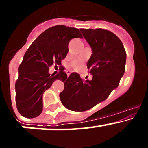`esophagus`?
<instances>
[{
	"label": "esophagus",
	"mask_w": 148,
	"mask_h": 148,
	"mask_svg": "<svg viewBox=\"0 0 148 148\" xmlns=\"http://www.w3.org/2000/svg\"><path fill=\"white\" fill-rule=\"evenodd\" d=\"M70 74H71V71H66V74H67V77H69Z\"/></svg>",
	"instance_id": "1"
}]
</instances>
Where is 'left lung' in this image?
Instances as JSON below:
<instances>
[{
	"label": "left lung",
	"mask_w": 148,
	"mask_h": 148,
	"mask_svg": "<svg viewBox=\"0 0 148 148\" xmlns=\"http://www.w3.org/2000/svg\"><path fill=\"white\" fill-rule=\"evenodd\" d=\"M93 54L87 68L93 76L84 81L76 72L70 74L60 93L62 103L70 111H85L108 97L119 86L125 72L126 52L121 40L113 32L103 29H80Z\"/></svg>",
	"instance_id": "1"
}]
</instances>
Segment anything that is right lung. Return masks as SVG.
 <instances>
[{
	"mask_svg": "<svg viewBox=\"0 0 148 148\" xmlns=\"http://www.w3.org/2000/svg\"><path fill=\"white\" fill-rule=\"evenodd\" d=\"M77 37H82L79 29L56 25L40 34L26 51L15 82L17 108L23 117L32 119L40 116L42 111L45 91L57 79L65 81L67 79L61 61L68 53L70 40ZM52 65L61 68L56 76L49 73Z\"/></svg>",
	"mask_w": 148,
	"mask_h": 148,
	"instance_id": "obj_1",
	"label": "right lung"
}]
</instances>
